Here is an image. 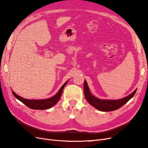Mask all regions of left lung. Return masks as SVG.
<instances>
[{"instance_id": "left-lung-1", "label": "left lung", "mask_w": 148, "mask_h": 148, "mask_svg": "<svg viewBox=\"0 0 148 148\" xmlns=\"http://www.w3.org/2000/svg\"><path fill=\"white\" fill-rule=\"evenodd\" d=\"M136 89L132 94L120 99H101L92 95L88 87L86 80L84 82V94L86 101L95 108L103 112H110L117 110L125 105L135 95Z\"/></svg>"}]
</instances>
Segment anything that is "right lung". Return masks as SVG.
I'll list each match as a JSON object with an SVG mask.
<instances>
[{
  "label": "right lung",
  "mask_w": 148,
  "mask_h": 148,
  "mask_svg": "<svg viewBox=\"0 0 148 148\" xmlns=\"http://www.w3.org/2000/svg\"><path fill=\"white\" fill-rule=\"evenodd\" d=\"M68 81H66L63 85H62V87L60 88L59 91L57 92L56 95L50 98H48V99H25V98L22 97L18 95H17L14 91H12V93L13 96H14L17 99H18L21 102H23L25 105L29 107L30 109H34V110L48 109L51 108V107H53V106H55L58 102V101H59L60 98L62 96L63 89L65 85L66 84L67 82H68Z\"/></svg>",
  "instance_id": "1"
}]
</instances>
